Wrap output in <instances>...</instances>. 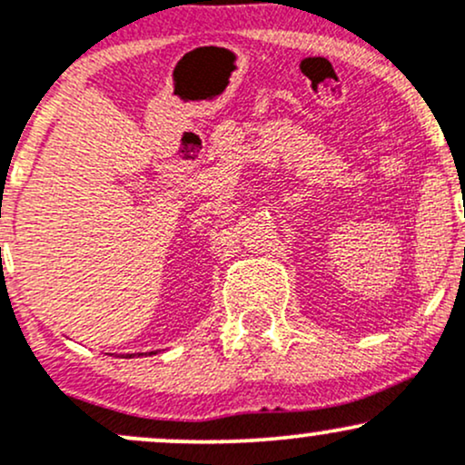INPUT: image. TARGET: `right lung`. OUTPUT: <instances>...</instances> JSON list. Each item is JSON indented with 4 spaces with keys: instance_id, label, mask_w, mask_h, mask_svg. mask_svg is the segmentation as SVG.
Wrapping results in <instances>:
<instances>
[{
    "instance_id": "1",
    "label": "right lung",
    "mask_w": 465,
    "mask_h": 465,
    "mask_svg": "<svg viewBox=\"0 0 465 465\" xmlns=\"http://www.w3.org/2000/svg\"><path fill=\"white\" fill-rule=\"evenodd\" d=\"M148 354H157V351H148ZM133 356L135 354H126V356H122V359H133ZM137 356H143V354H137Z\"/></svg>"
}]
</instances>
